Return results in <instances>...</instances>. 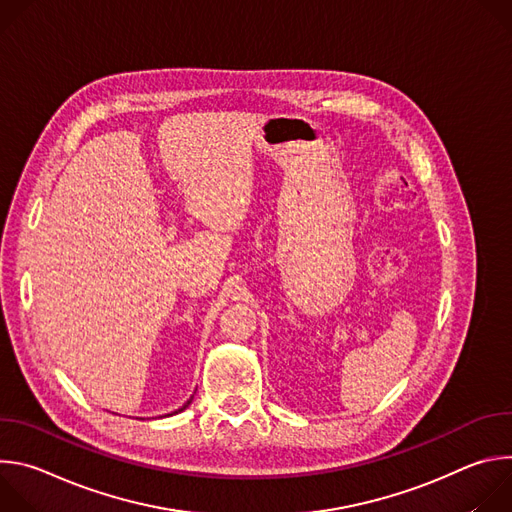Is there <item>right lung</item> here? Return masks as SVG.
Wrapping results in <instances>:
<instances>
[{
  "label": "right lung",
  "mask_w": 512,
  "mask_h": 512,
  "mask_svg": "<svg viewBox=\"0 0 512 512\" xmlns=\"http://www.w3.org/2000/svg\"><path fill=\"white\" fill-rule=\"evenodd\" d=\"M190 403H192V397H190V399H188V401H186V403H184V405H182L178 411H184V409H186ZM178 411H174V413H178ZM170 415H172V413H170Z\"/></svg>",
  "instance_id": "1"
}]
</instances>
